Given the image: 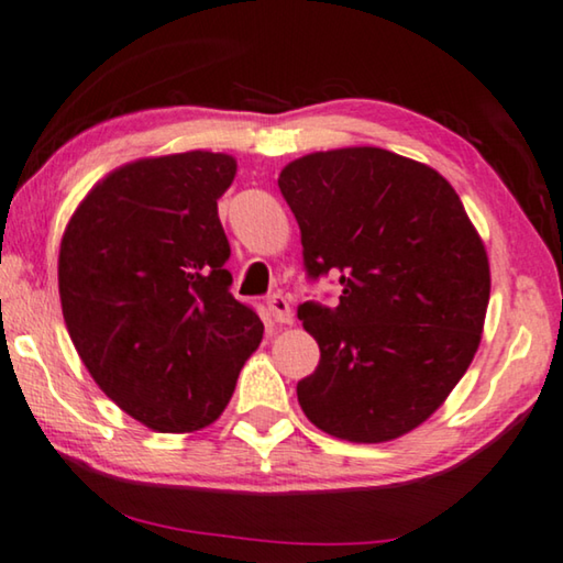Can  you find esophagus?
<instances>
[{
  "label": "esophagus",
  "instance_id": "1",
  "mask_svg": "<svg viewBox=\"0 0 563 563\" xmlns=\"http://www.w3.org/2000/svg\"><path fill=\"white\" fill-rule=\"evenodd\" d=\"M265 306H267V310H271V318L275 320V323H280V325L292 323L290 302L285 300V298L280 296V292H273V296L265 300Z\"/></svg>",
  "mask_w": 563,
  "mask_h": 563
}]
</instances>
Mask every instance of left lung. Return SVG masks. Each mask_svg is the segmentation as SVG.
I'll list each match as a JSON object with an SVG mask.
<instances>
[{"label":"left lung","instance_id":"8db88e82","mask_svg":"<svg viewBox=\"0 0 563 563\" xmlns=\"http://www.w3.org/2000/svg\"><path fill=\"white\" fill-rule=\"evenodd\" d=\"M278 187L308 280L341 288L335 308L298 306L320 347L298 383L302 413L353 443L413 431L474 361L488 308V257L456 190L380 147L306 155Z\"/></svg>","mask_w":563,"mask_h":563}]
</instances>
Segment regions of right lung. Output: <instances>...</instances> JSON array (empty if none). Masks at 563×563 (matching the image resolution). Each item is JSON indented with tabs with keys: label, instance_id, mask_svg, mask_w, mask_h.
Listing matches in <instances>:
<instances>
[{
	"label": "right lung",
	"instance_id": "right-lung-1",
	"mask_svg": "<svg viewBox=\"0 0 563 563\" xmlns=\"http://www.w3.org/2000/svg\"><path fill=\"white\" fill-rule=\"evenodd\" d=\"M235 159L180 153L104 177L59 247L69 338L107 396L159 433H190L225 410L263 323L230 292L218 198Z\"/></svg>",
	"mask_w": 563,
	"mask_h": 563
}]
</instances>
